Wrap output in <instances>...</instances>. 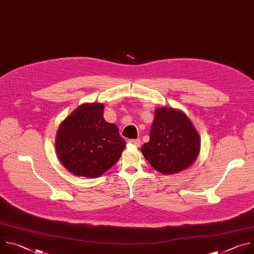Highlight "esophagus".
I'll use <instances>...</instances> for the list:
<instances>
[{
    "instance_id": "1",
    "label": "esophagus",
    "mask_w": 254,
    "mask_h": 254,
    "mask_svg": "<svg viewBox=\"0 0 254 254\" xmlns=\"http://www.w3.org/2000/svg\"><path fill=\"white\" fill-rule=\"evenodd\" d=\"M128 142H129L130 144H132V146H134V147H139L140 139H139V138H136V139H129Z\"/></svg>"
}]
</instances>
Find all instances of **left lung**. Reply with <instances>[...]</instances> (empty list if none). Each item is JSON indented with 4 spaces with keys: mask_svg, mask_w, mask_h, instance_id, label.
I'll list each match as a JSON object with an SVG mask.
<instances>
[{
    "mask_svg": "<svg viewBox=\"0 0 254 254\" xmlns=\"http://www.w3.org/2000/svg\"><path fill=\"white\" fill-rule=\"evenodd\" d=\"M201 147L200 135L187 115L173 107H158L150 140L141 153L150 165L164 175H174L191 167Z\"/></svg>",
    "mask_w": 254,
    "mask_h": 254,
    "instance_id": "left-lung-1",
    "label": "left lung"
}]
</instances>
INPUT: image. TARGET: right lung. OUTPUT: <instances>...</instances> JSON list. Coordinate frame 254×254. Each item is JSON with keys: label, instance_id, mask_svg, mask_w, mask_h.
Returning <instances> with one entry per match:
<instances>
[{"label": "right lung", "instance_id": "obj_1", "mask_svg": "<svg viewBox=\"0 0 254 254\" xmlns=\"http://www.w3.org/2000/svg\"><path fill=\"white\" fill-rule=\"evenodd\" d=\"M104 104L83 103L59 126L55 150L63 167L78 177L97 178L121 158L126 141L103 118Z\"/></svg>", "mask_w": 254, "mask_h": 254}]
</instances>
